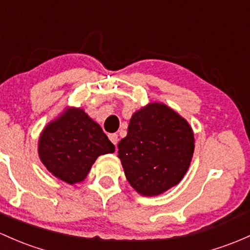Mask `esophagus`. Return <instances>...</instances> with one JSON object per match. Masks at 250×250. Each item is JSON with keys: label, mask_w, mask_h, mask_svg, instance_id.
Listing matches in <instances>:
<instances>
[{"label": "esophagus", "mask_w": 250, "mask_h": 250, "mask_svg": "<svg viewBox=\"0 0 250 250\" xmlns=\"http://www.w3.org/2000/svg\"><path fill=\"white\" fill-rule=\"evenodd\" d=\"M109 140H110L112 144L116 146L117 142H119V135H117V134H115V133L114 134H109Z\"/></svg>", "instance_id": "34e87169"}]
</instances>
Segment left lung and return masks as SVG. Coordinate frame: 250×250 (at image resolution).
<instances>
[{"instance_id":"left-lung-1","label":"left lung","mask_w":250,"mask_h":250,"mask_svg":"<svg viewBox=\"0 0 250 250\" xmlns=\"http://www.w3.org/2000/svg\"><path fill=\"white\" fill-rule=\"evenodd\" d=\"M129 184L142 196H158L177 185L194 150L186 120L163 103H150L131 116L128 133L117 145Z\"/></svg>"}]
</instances>
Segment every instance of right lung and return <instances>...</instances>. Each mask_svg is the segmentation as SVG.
<instances>
[{
    "label": "right lung",
    "instance_id": "1",
    "mask_svg": "<svg viewBox=\"0 0 250 250\" xmlns=\"http://www.w3.org/2000/svg\"><path fill=\"white\" fill-rule=\"evenodd\" d=\"M114 150L100 125L82 109H70L49 123L39 140L42 164L67 184L82 182L98 156Z\"/></svg>",
    "mask_w": 250,
    "mask_h": 250
}]
</instances>
